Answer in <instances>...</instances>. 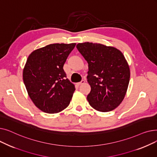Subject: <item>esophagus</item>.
I'll return each instance as SVG.
<instances>
[{"mask_svg": "<svg viewBox=\"0 0 157 157\" xmlns=\"http://www.w3.org/2000/svg\"><path fill=\"white\" fill-rule=\"evenodd\" d=\"M85 80H82L81 81H80V82H79V83H78L77 84H78V85H83V84H84L85 83Z\"/></svg>", "mask_w": 157, "mask_h": 157, "instance_id": "34e87169", "label": "esophagus"}]
</instances>
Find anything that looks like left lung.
<instances>
[{
  "label": "left lung",
  "mask_w": 157,
  "mask_h": 157,
  "mask_svg": "<svg viewBox=\"0 0 157 157\" xmlns=\"http://www.w3.org/2000/svg\"><path fill=\"white\" fill-rule=\"evenodd\" d=\"M76 48L88 63L90 105L101 112L116 109L125 96L130 80L124 55L116 48L98 43H78Z\"/></svg>",
  "instance_id": "1"
}]
</instances>
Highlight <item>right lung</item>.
Wrapping results in <instances>:
<instances>
[{"instance_id":"add662e5","label":"right lung","mask_w":157,"mask_h":157,"mask_svg":"<svg viewBox=\"0 0 157 157\" xmlns=\"http://www.w3.org/2000/svg\"><path fill=\"white\" fill-rule=\"evenodd\" d=\"M76 43L51 44L29 56L23 79L35 105L46 113H57L69 105L74 85L66 78L63 65Z\"/></svg>"}]
</instances>
